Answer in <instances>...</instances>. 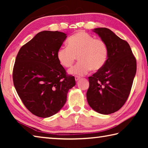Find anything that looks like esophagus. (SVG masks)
I'll list each match as a JSON object with an SVG mask.
<instances>
[{
  "label": "esophagus",
  "mask_w": 148,
  "mask_h": 148,
  "mask_svg": "<svg viewBox=\"0 0 148 148\" xmlns=\"http://www.w3.org/2000/svg\"><path fill=\"white\" fill-rule=\"evenodd\" d=\"M79 79H80V77H79V76H76V77H75V80H76V81H79Z\"/></svg>",
  "instance_id": "esophagus-1"
}]
</instances>
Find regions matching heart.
<instances>
[{"mask_svg":"<svg viewBox=\"0 0 148 148\" xmlns=\"http://www.w3.org/2000/svg\"><path fill=\"white\" fill-rule=\"evenodd\" d=\"M56 57L65 68L71 67L77 57L79 62L69 72L84 76L92 69L97 71L104 66L108 58V48L102 39L80 31L68 39L67 46H61L58 49Z\"/></svg>","mask_w":148,"mask_h":148,"instance_id":"heart-1","label":"heart"}]
</instances>
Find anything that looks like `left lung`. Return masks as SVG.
<instances>
[{
    "mask_svg": "<svg viewBox=\"0 0 148 148\" xmlns=\"http://www.w3.org/2000/svg\"><path fill=\"white\" fill-rule=\"evenodd\" d=\"M93 32L106 44L108 58L104 66L88 77L87 101L94 111L102 114L118 111L125 104L137 70L136 59L130 45L107 28Z\"/></svg>",
    "mask_w": 148,
    "mask_h": 148,
    "instance_id": "1",
    "label": "left lung"
}]
</instances>
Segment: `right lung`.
<instances>
[{
  "label": "right lung",
  "instance_id": "add662e5",
  "mask_svg": "<svg viewBox=\"0 0 148 148\" xmlns=\"http://www.w3.org/2000/svg\"><path fill=\"white\" fill-rule=\"evenodd\" d=\"M67 37L58 31L39 32L20 48L15 60L12 79L27 109L40 118L57 113L76 84L60 64L56 53Z\"/></svg>",
  "mask_w": 148,
  "mask_h": 148
}]
</instances>
